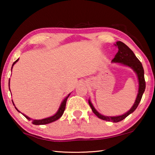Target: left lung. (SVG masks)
I'll list each match as a JSON object with an SVG mask.
<instances>
[{"label":"left lung","mask_w":155,"mask_h":155,"mask_svg":"<svg viewBox=\"0 0 155 155\" xmlns=\"http://www.w3.org/2000/svg\"><path fill=\"white\" fill-rule=\"evenodd\" d=\"M115 46H118V51L117 54H116L115 57H114L113 60H112V62L118 63H120V64L130 67V68H132L133 71H135V73L137 74V79H138L139 82V89L138 93H137L134 104H133V107H131V109L129 110L128 112H126V114L117 116H106L101 115V114H99V112L94 109V106H93L92 104L91 103L90 99H89V104H90L93 113H94L98 118H101V119L102 120H107V121L117 123L120 121V120H124L125 118H126L128 115L132 114L133 112L137 109V106H138L140 101L141 100L142 97H143V93L145 92V77H144V69L143 65H142L140 61L138 60V58L135 56V55L134 54V53L133 52V51L131 50L128 46H126V44L123 43L121 41H117L116 42V44H115Z\"/></svg>","instance_id":"1"}]
</instances>
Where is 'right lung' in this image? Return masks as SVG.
Segmentation results:
<instances>
[{"instance_id": "1", "label": "right lung", "mask_w": 155, "mask_h": 155, "mask_svg": "<svg viewBox=\"0 0 155 155\" xmlns=\"http://www.w3.org/2000/svg\"><path fill=\"white\" fill-rule=\"evenodd\" d=\"M18 60H19V58L18 59V60H16L13 63V64H12V66H13V65L15 64L16 62H18ZM9 86H10V80H9ZM9 88H10V87H9ZM70 94H71V93H70V94L68 95V96L65 97L64 99H63L62 102H61V106H60V107H59V109L58 110V111H57L56 113L55 114L54 116H51V117H48V118H44V119H40V120H33V119H31V118H30L29 117H28V116H27L26 115H25V114H23V115H24V116L27 118V119H28L29 120H31V123H32V124H35V125H45V124H50V123L54 122V121H55V120H58V118H60L61 116H62V115L63 114V112H64V111H65L67 99H68V97L70 96ZM12 103H13V102H12ZM13 105L15 106L14 103H13ZM15 108L16 110L18 112H20L18 109H17L15 107Z\"/></svg>"}]
</instances>
